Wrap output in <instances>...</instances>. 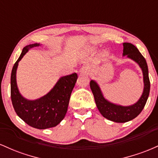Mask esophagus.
Segmentation results:
<instances>
[{
	"mask_svg": "<svg viewBox=\"0 0 158 158\" xmlns=\"http://www.w3.org/2000/svg\"><path fill=\"white\" fill-rule=\"evenodd\" d=\"M79 73L83 74H89L90 71L88 70V69L86 67H82V68H81L80 70H79Z\"/></svg>",
	"mask_w": 158,
	"mask_h": 158,
	"instance_id": "34e87169",
	"label": "esophagus"
}]
</instances>
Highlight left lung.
I'll list each match as a JSON object with an SVG mask.
<instances>
[{
	"label": "left lung",
	"instance_id": "8db88e82",
	"mask_svg": "<svg viewBox=\"0 0 158 158\" xmlns=\"http://www.w3.org/2000/svg\"><path fill=\"white\" fill-rule=\"evenodd\" d=\"M123 56H126L127 58L135 61L142 70L144 87L142 95L137 102L128 106H123L110 102L104 97L100 87L97 81L94 80L90 81V89L94 94L98 110L105 118L115 123H126L137 117L144 108L150 91L147 63L138 49L131 43H123Z\"/></svg>",
	"mask_w": 158,
	"mask_h": 158
}]
</instances>
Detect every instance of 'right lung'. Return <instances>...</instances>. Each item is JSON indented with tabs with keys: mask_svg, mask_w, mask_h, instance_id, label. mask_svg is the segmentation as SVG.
Segmentation results:
<instances>
[{
	"mask_svg": "<svg viewBox=\"0 0 158 158\" xmlns=\"http://www.w3.org/2000/svg\"><path fill=\"white\" fill-rule=\"evenodd\" d=\"M41 45L35 43L23 48L11 73V99L17 115L27 125L38 129H46L56 126L64 118L78 77L74 73L61 77L48 94L37 99L30 100L23 97L16 81L19 62L30 49Z\"/></svg>",
	"mask_w": 158,
	"mask_h": 158,
	"instance_id": "add662e5",
	"label": "right lung"
}]
</instances>
